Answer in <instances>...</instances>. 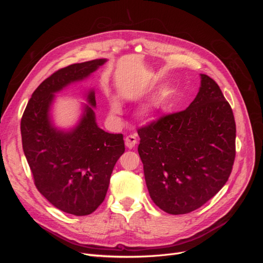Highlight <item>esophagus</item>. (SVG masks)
<instances>
[{"instance_id": "1", "label": "esophagus", "mask_w": 263, "mask_h": 263, "mask_svg": "<svg viewBox=\"0 0 263 263\" xmlns=\"http://www.w3.org/2000/svg\"><path fill=\"white\" fill-rule=\"evenodd\" d=\"M136 144H137V139H136V136H134V135H129V136H127L125 138V145L127 148L132 149Z\"/></svg>"}]
</instances>
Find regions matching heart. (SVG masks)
Here are the masks:
<instances>
[{
    "instance_id": "heart-1",
    "label": "heart",
    "mask_w": 263,
    "mask_h": 263,
    "mask_svg": "<svg viewBox=\"0 0 263 263\" xmlns=\"http://www.w3.org/2000/svg\"><path fill=\"white\" fill-rule=\"evenodd\" d=\"M161 106L160 101H151L142 107V114L146 116H153L158 112ZM109 112L112 115H119L122 113V104L118 99L112 98L109 102Z\"/></svg>"
}]
</instances>
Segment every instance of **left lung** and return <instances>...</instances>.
<instances>
[{"mask_svg": "<svg viewBox=\"0 0 263 263\" xmlns=\"http://www.w3.org/2000/svg\"><path fill=\"white\" fill-rule=\"evenodd\" d=\"M182 112L138 129V153L151 200L165 213L187 214L225 185L236 155L232 107L206 74Z\"/></svg>", "mask_w": 263, "mask_h": 263, "instance_id": "8db88e82", "label": "left lung"}]
</instances>
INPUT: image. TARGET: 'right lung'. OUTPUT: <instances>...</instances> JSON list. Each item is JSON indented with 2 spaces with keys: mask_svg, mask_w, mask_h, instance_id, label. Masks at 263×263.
Returning a JSON list of instances; mask_svg holds the SVG:
<instances>
[{
  "mask_svg": "<svg viewBox=\"0 0 263 263\" xmlns=\"http://www.w3.org/2000/svg\"><path fill=\"white\" fill-rule=\"evenodd\" d=\"M106 61L55 71L31 95L21 122L23 150L37 190L54 208L76 216L93 213L104 201L114 165L125 151L124 139L98 126L93 87L85 91L86 104L71 128L54 125L52 105L55 94L86 80Z\"/></svg>",
  "mask_w": 263,
  "mask_h": 263,
  "instance_id": "1",
  "label": "right lung"
}]
</instances>
